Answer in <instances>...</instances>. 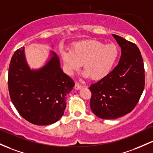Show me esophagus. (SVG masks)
<instances>
[{"label": "esophagus", "instance_id": "1", "mask_svg": "<svg viewBox=\"0 0 153 153\" xmlns=\"http://www.w3.org/2000/svg\"><path fill=\"white\" fill-rule=\"evenodd\" d=\"M75 89H76V90H79V89H81V88H82V87H83V86L82 85H80V84H79V83H76L75 84Z\"/></svg>", "mask_w": 153, "mask_h": 153}]
</instances>
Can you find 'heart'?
<instances>
[{"mask_svg": "<svg viewBox=\"0 0 153 153\" xmlns=\"http://www.w3.org/2000/svg\"><path fill=\"white\" fill-rule=\"evenodd\" d=\"M61 56L66 71L72 74L83 64L84 76L94 80L104 78L114 68L118 56L115 45H104L97 40H87L75 44L71 51H64Z\"/></svg>", "mask_w": 153, "mask_h": 153, "instance_id": "obj_1", "label": "heart"}]
</instances>
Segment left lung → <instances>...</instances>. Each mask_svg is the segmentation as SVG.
<instances>
[{
	"mask_svg": "<svg viewBox=\"0 0 153 153\" xmlns=\"http://www.w3.org/2000/svg\"><path fill=\"white\" fill-rule=\"evenodd\" d=\"M121 48L118 64L107 76L89 88L90 108L102 119H114L128 114L138 103L145 87V68L138 47L113 35Z\"/></svg>",
	"mask_w": 153,
	"mask_h": 153,
	"instance_id": "obj_1",
	"label": "left lung"
}]
</instances>
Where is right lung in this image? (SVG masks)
I'll return each instance as SVG.
<instances>
[{"instance_id": "right-lung-1", "label": "right lung", "mask_w": 153, "mask_h": 153, "mask_svg": "<svg viewBox=\"0 0 153 153\" xmlns=\"http://www.w3.org/2000/svg\"><path fill=\"white\" fill-rule=\"evenodd\" d=\"M25 48L16 50L8 68L11 100L21 116L35 125L58 121L66 109V96L74 86L71 77L60 67L57 55L39 70H30L26 63Z\"/></svg>"}]
</instances>
